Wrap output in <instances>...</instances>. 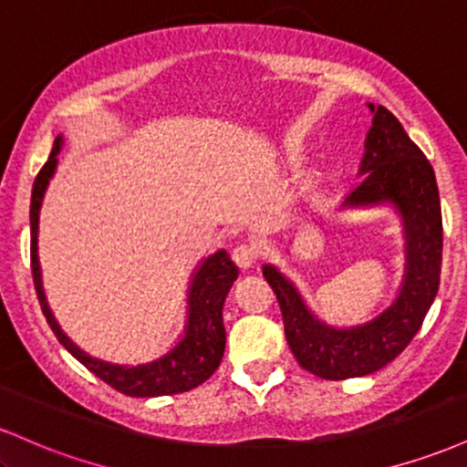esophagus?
<instances>
[{
    "label": "esophagus",
    "mask_w": 467,
    "mask_h": 467,
    "mask_svg": "<svg viewBox=\"0 0 467 467\" xmlns=\"http://www.w3.org/2000/svg\"><path fill=\"white\" fill-rule=\"evenodd\" d=\"M256 259H259V250L250 244H241L233 250V261L241 267V270H250V267L256 264Z\"/></svg>",
    "instance_id": "esophagus-1"
}]
</instances>
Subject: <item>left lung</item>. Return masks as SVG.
<instances>
[{"instance_id": "left-lung-1", "label": "left lung", "mask_w": 467, "mask_h": 467, "mask_svg": "<svg viewBox=\"0 0 467 467\" xmlns=\"http://www.w3.org/2000/svg\"><path fill=\"white\" fill-rule=\"evenodd\" d=\"M373 114L364 140L360 182L337 211L393 208L404 234V276L389 307L358 325L337 327L318 318L296 283L265 264L264 276L283 312L287 345L309 373L323 379L371 375L393 362L420 331L437 296L441 275V206L435 171L387 107L367 103Z\"/></svg>"}]
</instances>
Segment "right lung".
<instances>
[{
	"mask_svg": "<svg viewBox=\"0 0 467 467\" xmlns=\"http://www.w3.org/2000/svg\"><path fill=\"white\" fill-rule=\"evenodd\" d=\"M63 149V136H57L50 158L36 175L30 197V261L32 278H35L36 296L47 325L55 331L57 340L72 353L77 360L88 367L96 378L109 384L111 389L131 398H158V395H175L200 387L219 367L226 349V327H223V303L237 281L239 267L230 261L226 250H217L202 259L192 270L186 294V320L184 331L169 351L160 358L140 364H118L85 353L77 342L57 323L50 305H47L44 276L39 264V213L50 180L55 178L58 153Z\"/></svg>",
	"mask_w": 467,
	"mask_h": 467,
	"instance_id": "right-lung-1",
	"label": "right lung"
}]
</instances>
